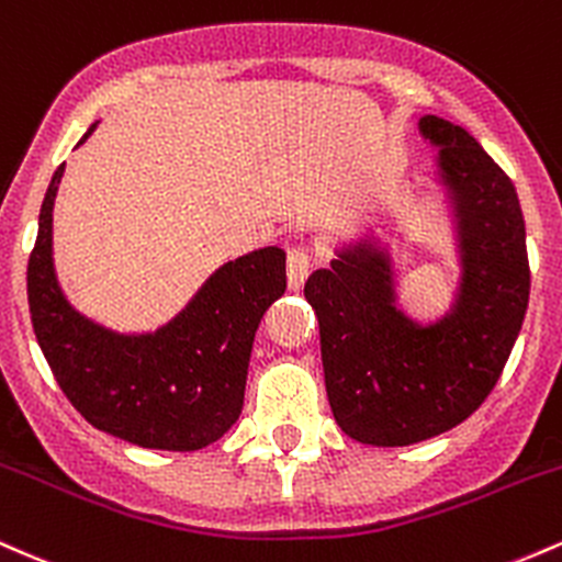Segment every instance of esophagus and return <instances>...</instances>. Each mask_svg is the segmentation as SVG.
I'll return each mask as SVG.
<instances>
[{
    "label": "esophagus",
    "instance_id": "34e87169",
    "mask_svg": "<svg viewBox=\"0 0 562 562\" xmlns=\"http://www.w3.org/2000/svg\"><path fill=\"white\" fill-rule=\"evenodd\" d=\"M308 267H312V254L303 245H295V248L288 250V282L290 288L299 290L303 280L308 277Z\"/></svg>",
    "mask_w": 562,
    "mask_h": 562
}]
</instances>
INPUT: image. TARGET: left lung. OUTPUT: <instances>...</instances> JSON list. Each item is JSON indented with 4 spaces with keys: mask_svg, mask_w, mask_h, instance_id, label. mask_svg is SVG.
Segmentation results:
<instances>
[{
    "mask_svg": "<svg viewBox=\"0 0 562 562\" xmlns=\"http://www.w3.org/2000/svg\"><path fill=\"white\" fill-rule=\"evenodd\" d=\"M417 126L438 147L460 254L449 312L423 325L398 308L391 254L370 235L335 250L303 288L335 423L370 447H409L468 420L505 370L531 290L515 184L462 126L438 115Z\"/></svg>",
    "mask_w": 562,
    "mask_h": 562,
    "instance_id": "left-lung-1",
    "label": "left lung"
}]
</instances>
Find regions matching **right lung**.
I'll return each instance as SVG.
<instances>
[{"mask_svg": "<svg viewBox=\"0 0 562 562\" xmlns=\"http://www.w3.org/2000/svg\"><path fill=\"white\" fill-rule=\"evenodd\" d=\"M63 171L66 164L47 187L29 259L31 322L57 385L83 420L128 443L209 447L243 412L256 330L288 285L285 250L267 245L222 263L158 330L115 333L76 312L57 282L53 209Z\"/></svg>", "mask_w": 562, "mask_h": 562, "instance_id": "obj_1", "label": "right lung"}]
</instances>
